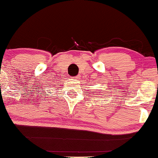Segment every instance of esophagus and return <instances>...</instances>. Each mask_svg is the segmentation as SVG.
Listing matches in <instances>:
<instances>
[{"instance_id":"34e87169","label":"esophagus","mask_w":158,"mask_h":158,"mask_svg":"<svg viewBox=\"0 0 158 158\" xmlns=\"http://www.w3.org/2000/svg\"><path fill=\"white\" fill-rule=\"evenodd\" d=\"M73 78H74V79H77V78H78V77H73Z\"/></svg>"}]
</instances>
